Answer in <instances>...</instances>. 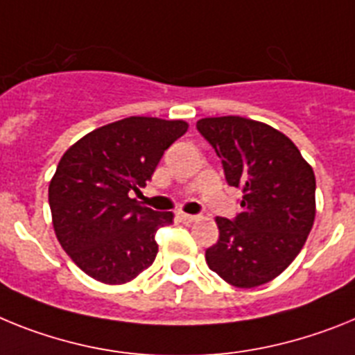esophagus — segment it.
<instances>
[{"label": "esophagus", "instance_id": "esophagus-1", "mask_svg": "<svg viewBox=\"0 0 355 355\" xmlns=\"http://www.w3.org/2000/svg\"><path fill=\"white\" fill-rule=\"evenodd\" d=\"M177 218L182 221V223H193V221H195V220H198V216L186 214V212H178Z\"/></svg>", "mask_w": 355, "mask_h": 355}]
</instances>
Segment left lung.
Returning <instances> with one entry per match:
<instances>
[{
	"label": "left lung",
	"mask_w": 355,
	"mask_h": 355,
	"mask_svg": "<svg viewBox=\"0 0 355 355\" xmlns=\"http://www.w3.org/2000/svg\"><path fill=\"white\" fill-rule=\"evenodd\" d=\"M200 134L221 159L227 184L243 191V211L216 218L220 239L205 250L214 273L236 288L279 277L300 254L316 214L313 168L282 132L239 118H205Z\"/></svg>",
	"instance_id": "left-lung-1"
}]
</instances>
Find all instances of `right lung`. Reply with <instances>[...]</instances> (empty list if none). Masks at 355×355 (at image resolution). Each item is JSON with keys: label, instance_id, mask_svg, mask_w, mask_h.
Returning a JSON list of instances; mask_svg holds the SVG:
<instances>
[{"label": "right lung", "instance_id": "obj_1", "mask_svg": "<svg viewBox=\"0 0 355 355\" xmlns=\"http://www.w3.org/2000/svg\"><path fill=\"white\" fill-rule=\"evenodd\" d=\"M187 132L186 121L132 116L89 132L67 150L49 182L58 243L76 266L105 284H125L150 268L155 232L173 212L141 207L132 193Z\"/></svg>", "mask_w": 355, "mask_h": 355}]
</instances>
